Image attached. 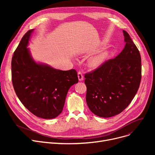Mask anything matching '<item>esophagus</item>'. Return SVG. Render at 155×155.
Listing matches in <instances>:
<instances>
[{"mask_svg":"<svg viewBox=\"0 0 155 155\" xmlns=\"http://www.w3.org/2000/svg\"><path fill=\"white\" fill-rule=\"evenodd\" d=\"M78 80H79L80 81H82V80H83V79H84V76H83L82 73L80 71H79L78 72Z\"/></svg>","mask_w":155,"mask_h":155,"instance_id":"obj_1","label":"esophagus"}]
</instances>
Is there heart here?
Returning <instances> with one entry per match:
<instances>
[{"label":"heart","instance_id":"obj_1","mask_svg":"<svg viewBox=\"0 0 155 155\" xmlns=\"http://www.w3.org/2000/svg\"><path fill=\"white\" fill-rule=\"evenodd\" d=\"M105 57V53H101L97 55L91 60L90 65L92 67H97L100 65Z\"/></svg>","mask_w":155,"mask_h":155}]
</instances>
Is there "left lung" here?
<instances>
[{
  "label": "left lung",
  "mask_w": 155,
  "mask_h": 155,
  "mask_svg": "<svg viewBox=\"0 0 155 155\" xmlns=\"http://www.w3.org/2000/svg\"><path fill=\"white\" fill-rule=\"evenodd\" d=\"M123 33L126 45L119 54L84 75L86 102L97 116L119 114L131 102L140 87L141 55L127 32Z\"/></svg>",
  "instance_id": "1"
}]
</instances>
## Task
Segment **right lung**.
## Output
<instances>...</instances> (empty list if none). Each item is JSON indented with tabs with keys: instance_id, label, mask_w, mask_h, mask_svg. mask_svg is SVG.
Masks as SVG:
<instances>
[{
	"instance_id": "obj_1",
	"label": "right lung",
	"mask_w": 155,
	"mask_h": 155,
	"mask_svg": "<svg viewBox=\"0 0 155 155\" xmlns=\"http://www.w3.org/2000/svg\"><path fill=\"white\" fill-rule=\"evenodd\" d=\"M23 36L11 61L12 82L22 104L37 117L53 119L62 112L69 88L78 82L77 72L38 64L27 48L31 32Z\"/></svg>"
}]
</instances>
